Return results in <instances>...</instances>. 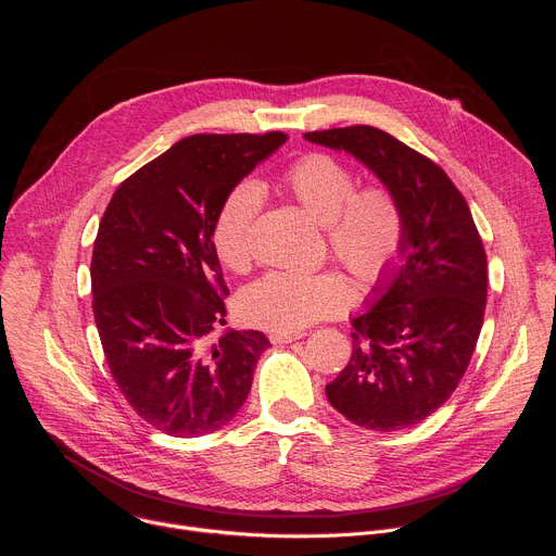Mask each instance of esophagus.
<instances>
[{
	"label": "esophagus",
	"mask_w": 556,
	"mask_h": 556,
	"mask_svg": "<svg viewBox=\"0 0 556 556\" xmlns=\"http://www.w3.org/2000/svg\"><path fill=\"white\" fill-rule=\"evenodd\" d=\"M303 337H305L303 332H273V334H270V341H273L275 345H283V343L299 341V339H303Z\"/></svg>",
	"instance_id": "obj_1"
}]
</instances>
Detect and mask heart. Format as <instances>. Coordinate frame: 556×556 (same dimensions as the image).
Returning <instances> with one entry per match:
<instances>
[{
  "mask_svg": "<svg viewBox=\"0 0 556 556\" xmlns=\"http://www.w3.org/2000/svg\"><path fill=\"white\" fill-rule=\"evenodd\" d=\"M296 202L326 224L334 255L361 281L374 283L399 262L405 244V215L384 187L356 189L352 169L339 157L312 151L283 174ZM262 206L255 182H240L224 198L211 230L217 260L228 270L251 262L253 222ZM350 288L337 273L273 270L240 296L242 319L275 332H299L350 303Z\"/></svg>",
  "mask_w": 556,
  "mask_h": 556,
  "instance_id": "heart-1",
  "label": "heart"
}]
</instances>
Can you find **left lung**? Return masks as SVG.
I'll use <instances>...</instances> for the list:
<instances>
[{
  "mask_svg": "<svg viewBox=\"0 0 556 556\" xmlns=\"http://www.w3.org/2000/svg\"><path fill=\"white\" fill-rule=\"evenodd\" d=\"M354 155L405 215V244L352 319V358L326 387L352 425L389 433L422 422L462 380L486 307V253L448 176L391 134L354 125L303 134Z\"/></svg>",
  "mask_w": 556,
  "mask_h": 556,
  "instance_id": "1",
  "label": "left lung"
}]
</instances>
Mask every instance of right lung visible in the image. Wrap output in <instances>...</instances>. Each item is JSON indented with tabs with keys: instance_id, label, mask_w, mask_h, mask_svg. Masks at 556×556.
Returning a JSON list of instances; mask_svg holds the SVG:
<instances>
[{
	"instance_id": "1",
	"label": "right lung",
	"mask_w": 556,
	"mask_h": 556,
	"mask_svg": "<svg viewBox=\"0 0 556 556\" xmlns=\"http://www.w3.org/2000/svg\"><path fill=\"white\" fill-rule=\"evenodd\" d=\"M288 140L195 134L131 174L112 195L92 253L94 321L110 371L153 429L198 438L242 409L270 341L226 330L215 215L232 187Z\"/></svg>"
}]
</instances>
